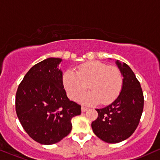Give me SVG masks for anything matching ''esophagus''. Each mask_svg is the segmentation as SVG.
<instances>
[{"mask_svg": "<svg viewBox=\"0 0 160 160\" xmlns=\"http://www.w3.org/2000/svg\"><path fill=\"white\" fill-rule=\"evenodd\" d=\"M88 110V108L87 107H81V111L82 112H84L87 111Z\"/></svg>", "mask_w": 160, "mask_h": 160, "instance_id": "1", "label": "esophagus"}]
</instances>
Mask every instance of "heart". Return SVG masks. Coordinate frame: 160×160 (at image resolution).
Segmentation results:
<instances>
[{
  "instance_id": "1",
  "label": "heart",
  "mask_w": 160,
  "mask_h": 160,
  "mask_svg": "<svg viewBox=\"0 0 160 160\" xmlns=\"http://www.w3.org/2000/svg\"><path fill=\"white\" fill-rule=\"evenodd\" d=\"M62 82L67 95L74 100L86 87L89 91L80 96L79 101L83 104H106L118 97L123 85V77L115 66L101 62L86 63L79 67L77 72L66 71L63 74Z\"/></svg>"
}]
</instances>
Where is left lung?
<instances>
[{"instance_id":"1","label":"left lung","mask_w":160,"mask_h":160,"mask_svg":"<svg viewBox=\"0 0 160 160\" xmlns=\"http://www.w3.org/2000/svg\"><path fill=\"white\" fill-rule=\"evenodd\" d=\"M123 77L118 97L110 104L96 109L98 117L92 123L94 133L107 143H118L130 137L137 128L144 107L140 82L126 63L115 60Z\"/></svg>"}]
</instances>
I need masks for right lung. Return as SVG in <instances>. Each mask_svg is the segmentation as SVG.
Masks as SVG:
<instances>
[{
  "instance_id": "obj_1",
  "label": "right lung",
  "mask_w": 160,
  "mask_h": 160,
  "mask_svg": "<svg viewBox=\"0 0 160 160\" xmlns=\"http://www.w3.org/2000/svg\"><path fill=\"white\" fill-rule=\"evenodd\" d=\"M62 61L50 57L33 65L15 95V110L23 128L42 145H53L68 136L72 118L81 113V107L66 95L59 68Z\"/></svg>"
}]
</instances>
